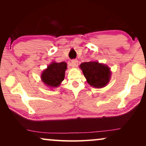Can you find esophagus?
Segmentation results:
<instances>
[{"label":"esophagus","mask_w":146,"mask_h":146,"mask_svg":"<svg viewBox=\"0 0 146 146\" xmlns=\"http://www.w3.org/2000/svg\"><path fill=\"white\" fill-rule=\"evenodd\" d=\"M71 64L73 67H77L78 65V60H72L71 62Z\"/></svg>","instance_id":"esophagus-1"}]
</instances>
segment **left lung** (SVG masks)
I'll return each instance as SVG.
<instances>
[{"mask_svg": "<svg viewBox=\"0 0 146 146\" xmlns=\"http://www.w3.org/2000/svg\"><path fill=\"white\" fill-rule=\"evenodd\" d=\"M88 83L91 86L100 88L106 86L111 77V71L108 66L98 62H86L80 65Z\"/></svg>", "mask_w": 146, "mask_h": 146, "instance_id": "1", "label": "left lung"}]
</instances>
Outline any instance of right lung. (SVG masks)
I'll use <instances>...</instances> for the list:
<instances>
[{"instance_id": "add662e5", "label": "right lung", "mask_w": 146, "mask_h": 146, "mask_svg": "<svg viewBox=\"0 0 146 146\" xmlns=\"http://www.w3.org/2000/svg\"><path fill=\"white\" fill-rule=\"evenodd\" d=\"M66 69L67 64L64 62L60 63L54 62H52L42 73V81L50 88L59 86L64 79L65 71Z\"/></svg>"}]
</instances>
